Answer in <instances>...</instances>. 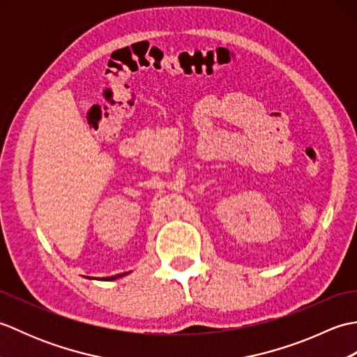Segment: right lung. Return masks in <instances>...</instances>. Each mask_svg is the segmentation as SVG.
Wrapping results in <instances>:
<instances>
[{
  "mask_svg": "<svg viewBox=\"0 0 357 357\" xmlns=\"http://www.w3.org/2000/svg\"><path fill=\"white\" fill-rule=\"evenodd\" d=\"M121 276H124V275H121ZM118 276H110V278H104V280H113V279H116Z\"/></svg>",
  "mask_w": 357,
  "mask_h": 357,
  "instance_id": "obj_1",
  "label": "right lung"
}]
</instances>
